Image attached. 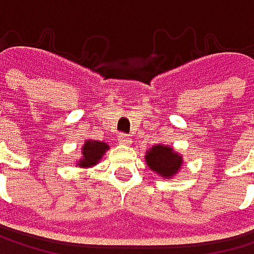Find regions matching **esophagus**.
Here are the masks:
<instances>
[{
  "mask_svg": "<svg viewBox=\"0 0 254 254\" xmlns=\"http://www.w3.org/2000/svg\"><path fill=\"white\" fill-rule=\"evenodd\" d=\"M118 142L123 144V145H128V144L131 142V137H130L128 134H126V133H121V134L118 136Z\"/></svg>",
  "mask_w": 254,
  "mask_h": 254,
  "instance_id": "34e87169",
  "label": "esophagus"
}]
</instances>
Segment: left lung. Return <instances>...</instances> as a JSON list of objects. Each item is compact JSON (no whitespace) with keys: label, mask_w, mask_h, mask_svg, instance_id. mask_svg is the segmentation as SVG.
Here are the masks:
<instances>
[{"label":"left lung","mask_w":254,"mask_h":254,"mask_svg":"<svg viewBox=\"0 0 254 254\" xmlns=\"http://www.w3.org/2000/svg\"><path fill=\"white\" fill-rule=\"evenodd\" d=\"M145 159L148 167L162 177H173L182 165V157L174 153L173 148L163 145H154L145 154Z\"/></svg>","instance_id":"8db88e82"}]
</instances>
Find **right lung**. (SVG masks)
Here are the masks:
<instances>
[{"mask_svg":"<svg viewBox=\"0 0 254 254\" xmlns=\"http://www.w3.org/2000/svg\"><path fill=\"white\" fill-rule=\"evenodd\" d=\"M109 150V145L100 141H86L84 147H83V159L78 162V167H92L95 165L103 153Z\"/></svg>","mask_w":254,"mask_h":254,"instance_id":"right-lung-1","label":"right lung"}]
</instances>
